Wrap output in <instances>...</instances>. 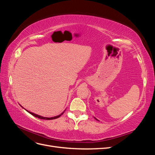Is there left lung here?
<instances>
[{
	"label": "left lung",
	"mask_w": 155,
	"mask_h": 155,
	"mask_svg": "<svg viewBox=\"0 0 155 155\" xmlns=\"http://www.w3.org/2000/svg\"><path fill=\"white\" fill-rule=\"evenodd\" d=\"M95 118V119H96V120H97V119H96V118ZM97 121H98V120H97Z\"/></svg>",
	"instance_id": "8db88e82"
}]
</instances>
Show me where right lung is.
Instances as JSON below:
<instances>
[{
	"label": "right lung",
	"instance_id": "right-lung-1",
	"mask_svg": "<svg viewBox=\"0 0 155 155\" xmlns=\"http://www.w3.org/2000/svg\"><path fill=\"white\" fill-rule=\"evenodd\" d=\"M26 110V109H25ZM28 112H29L30 114H31V115H33L34 116H35V117H36V118H40V119H43V120H54V119H56V118H58L59 117H60L61 116L63 113H64V112H62L61 114H59V115H58V116H54V117H51V118H46V117H43V116H39V115H37V114H34V113H33V112H30V111H28V110H26Z\"/></svg>",
	"mask_w": 155,
	"mask_h": 155
}]
</instances>
